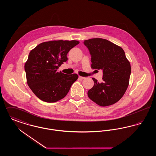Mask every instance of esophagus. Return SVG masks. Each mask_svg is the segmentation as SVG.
Listing matches in <instances>:
<instances>
[{"label":"esophagus","instance_id":"obj_1","mask_svg":"<svg viewBox=\"0 0 156 156\" xmlns=\"http://www.w3.org/2000/svg\"><path fill=\"white\" fill-rule=\"evenodd\" d=\"M79 78H80V79H81V80H84V79H85V77L81 76H79Z\"/></svg>","mask_w":156,"mask_h":156}]
</instances>
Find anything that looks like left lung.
Listing matches in <instances>:
<instances>
[{"instance_id":"8db88e82","label":"left lung","mask_w":156,"mask_h":156,"mask_svg":"<svg viewBox=\"0 0 156 156\" xmlns=\"http://www.w3.org/2000/svg\"><path fill=\"white\" fill-rule=\"evenodd\" d=\"M91 55V68L103 70V81L95 78L88 92L90 99L101 106L116 103L124 95L129 83L131 67L123 48L111 41L94 38L83 42Z\"/></svg>"}]
</instances>
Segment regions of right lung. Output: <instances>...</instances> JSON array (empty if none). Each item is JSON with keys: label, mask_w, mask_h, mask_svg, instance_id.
I'll use <instances>...</instances> for the list:
<instances>
[{"label": "right lung", "mask_w": 156, "mask_h": 156, "mask_svg": "<svg viewBox=\"0 0 156 156\" xmlns=\"http://www.w3.org/2000/svg\"><path fill=\"white\" fill-rule=\"evenodd\" d=\"M79 43L76 40H53L31 50L24 69L27 84L40 99L52 103L67 95L78 75L65 74L57 69L68 60V52Z\"/></svg>", "instance_id": "add662e5"}]
</instances>
